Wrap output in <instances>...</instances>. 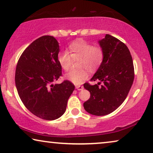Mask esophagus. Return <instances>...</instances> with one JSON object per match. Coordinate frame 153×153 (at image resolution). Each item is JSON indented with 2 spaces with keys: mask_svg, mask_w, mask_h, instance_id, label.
<instances>
[{
  "mask_svg": "<svg viewBox=\"0 0 153 153\" xmlns=\"http://www.w3.org/2000/svg\"><path fill=\"white\" fill-rule=\"evenodd\" d=\"M76 89L78 90V91H82V90L83 89V86H82V85H76Z\"/></svg>",
  "mask_w": 153,
  "mask_h": 153,
  "instance_id": "obj_1",
  "label": "esophagus"
}]
</instances>
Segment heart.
<instances>
[{
  "mask_svg": "<svg viewBox=\"0 0 153 153\" xmlns=\"http://www.w3.org/2000/svg\"><path fill=\"white\" fill-rule=\"evenodd\" d=\"M67 50L60 51L58 55V61L64 70L70 68L74 59H80L79 68H83L78 71H71L65 75L67 80L75 85L82 83L88 77V72L85 70L94 71L101 65L104 60V50L100 46H93L84 40L75 41L69 46Z\"/></svg>",
  "mask_w": 153,
  "mask_h": 153,
  "instance_id": "1",
  "label": "heart"
}]
</instances>
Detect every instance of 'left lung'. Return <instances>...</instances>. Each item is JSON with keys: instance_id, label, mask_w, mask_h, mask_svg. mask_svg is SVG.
<instances>
[{"instance_id": "8db88e82", "label": "left lung", "mask_w": 153, "mask_h": 153, "mask_svg": "<svg viewBox=\"0 0 153 153\" xmlns=\"http://www.w3.org/2000/svg\"><path fill=\"white\" fill-rule=\"evenodd\" d=\"M98 43L104 57L91 81L100 82L93 85L84 83L91 97L83 107L89 114L102 116L114 111L125 101L133 83L134 70L130 52L124 43L108 34ZM101 82L102 85L99 87Z\"/></svg>"}]
</instances>
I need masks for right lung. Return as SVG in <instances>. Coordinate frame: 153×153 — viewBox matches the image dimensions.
Returning <instances> with one entry per match:
<instances>
[{
	"label": "right lung",
	"mask_w": 153,
	"mask_h": 153,
	"mask_svg": "<svg viewBox=\"0 0 153 153\" xmlns=\"http://www.w3.org/2000/svg\"><path fill=\"white\" fill-rule=\"evenodd\" d=\"M59 51L55 37H40L25 49L16 68L15 84L21 100L33 114L45 120H56L64 114L74 90L69 81L53 83L62 75Z\"/></svg>",
	"instance_id": "1"
}]
</instances>
